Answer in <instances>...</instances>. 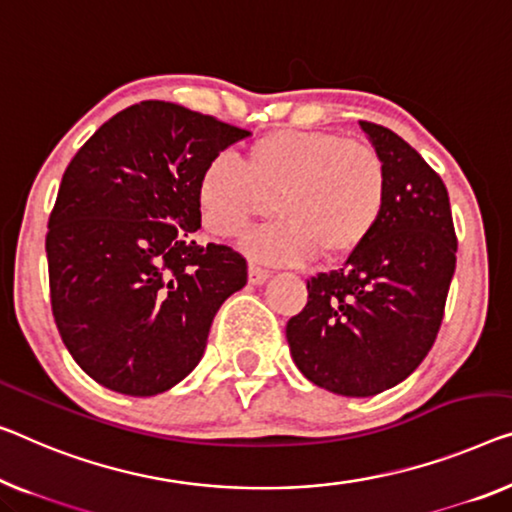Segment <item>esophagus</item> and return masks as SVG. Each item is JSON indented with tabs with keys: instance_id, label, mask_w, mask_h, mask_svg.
Wrapping results in <instances>:
<instances>
[{
	"instance_id": "obj_1",
	"label": "esophagus",
	"mask_w": 512,
	"mask_h": 512,
	"mask_svg": "<svg viewBox=\"0 0 512 512\" xmlns=\"http://www.w3.org/2000/svg\"><path fill=\"white\" fill-rule=\"evenodd\" d=\"M269 276H271V271L264 269V266H259L255 262L248 264V280L253 282V285H262V282L269 280Z\"/></svg>"
}]
</instances>
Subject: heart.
Wrapping results in <instances>:
<instances>
[{"label": "heart", "instance_id": "1", "mask_svg": "<svg viewBox=\"0 0 512 512\" xmlns=\"http://www.w3.org/2000/svg\"><path fill=\"white\" fill-rule=\"evenodd\" d=\"M386 202L379 151L322 131H273L250 144L241 163L218 156L197 179L202 220L220 239L276 211V223L248 236L246 248L280 264L354 253L377 230Z\"/></svg>", "mask_w": 512, "mask_h": 512}]
</instances>
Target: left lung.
Instances as JSON below:
<instances>
[{
    "instance_id": "obj_1",
    "label": "left lung",
    "mask_w": 512,
    "mask_h": 512,
    "mask_svg": "<svg viewBox=\"0 0 512 512\" xmlns=\"http://www.w3.org/2000/svg\"><path fill=\"white\" fill-rule=\"evenodd\" d=\"M361 128L386 163V211L345 266L308 280V303L285 329L296 368L347 398L386 391L421 365L444 319L457 253L439 174L400 135L372 121Z\"/></svg>"
}]
</instances>
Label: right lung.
Listing matches in <instances>:
<instances>
[{
    "instance_id": "right-lung-1",
    "label": "right lung",
    "mask_w": 512,
    "mask_h": 512,
    "mask_svg": "<svg viewBox=\"0 0 512 512\" xmlns=\"http://www.w3.org/2000/svg\"><path fill=\"white\" fill-rule=\"evenodd\" d=\"M250 133L177 103L114 114L68 163L48 220L50 303L75 363L149 398L190 375L213 317L248 282L230 246H200L197 179Z\"/></svg>"
}]
</instances>
